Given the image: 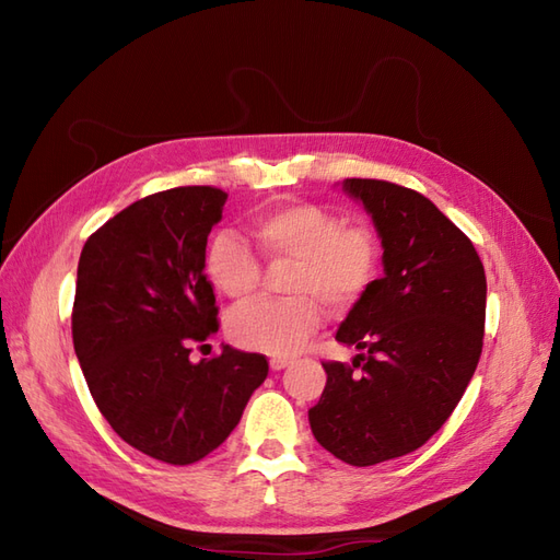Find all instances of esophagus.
Segmentation results:
<instances>
[{"mask_svg": "<svg viewBox=\"0 0 560 560\" xmlns=\"http://www.w3.org/2000/svg\"><path fill=\"white\" fill-rule=\"evenodd\" d=\"M287 364H290V360H287V358H270V369H273V371H280Z\"/></svg>", "mask_w": 560, "mask_h": 560, "instance_id": "obj_1", "label": "esophagus"}]
</instances>
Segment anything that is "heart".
<instances>
[{"instance_id":"obj_1","label":"heart","mask_w":560,"mask_h":560,"mask_svg":"<svg viewBox=\"0 0 560 560\" xmlns=\"http://www.w3.org/2000/svg\"><path fill=\"white\" fill-rule=\"evenodd\" d=\"M254 238L270 261H294L280 301H252L229 317L235 346L266 354H292L322 327L325 303L350 311L381 276V243L366 224H343V217L317 202H284L259 212ZM206 273L219 292L243 301L261 280V261L233 231H217L206 249Z\"/></svg>"}]
</instances>
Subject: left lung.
Returning a JSON list of instances; mask_svg holds the SVG:
<instances>
[{"mask_svg":"<svg viewBox=\"0 0 560 560\" xmlns=\"http://www.w3.org/2000/svg\"><path fill=\"white\" fill-rule=\"evenodd\" d=\"M374 219L385 276L352 306L336 341L352 364L322 362L308 411L319 446L369 467L420 448L444 425L479 364L486 273L471 241L432 200L385 179H346Z\"/></svg>","mask_w":560,"mask_h":560,"instance_id":"left-lung-1","label":"left lung"}]
</instances>
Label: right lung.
<instances>
[{
	"label": "right lung",
	"instance_id": "add662e5",
	"mask_svg": "<svg viewBox=\"0 0 560 560\" xmlns=\"http://www.w3.org/2000/svg\"><path fill=\"white\" fill-rule=\"evenodd\" d=\"M226 194L177 186L100 226L81 249L72 341L100 413L126 444L194 465L226 442L266 376L259 352L231 346L191 362L219 329L206 245Z\"/></svg>",
	"mask_w": 560,
	"mask_h": 560
}]
</instances>
